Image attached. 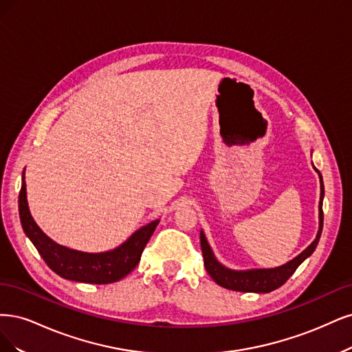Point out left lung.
Segmentation results:
<instances>
[{"label":"left lung","mask_w":352,"mask_h":352,"mask_svg":"<svg viewBox=\"0 0 352 352\" xmlns=\"http://www.w3.org/2000/svg\"><path fill=\"white\" fill-rule=\"evenodd\" d=\"M314 171L319 174L320 179V201H319V231L314 238V241L302 250L297 257H294L285 265L278 266V267H270V269H247V270H235L223 266L219 260L214 257L212 247L209 245L206 235L203 231H200V245H201V253L203 258H205V267L210 278L218 283V285L232 289V291H240V292H270L288 280V278L297 270V267L304 262L305 258L310 257L313 252L316 250L317 244H319L322 228H323V197H324V186L322 174L317 171V168L313 165Z\"/></svg>","instance_id":"8db88e82"}]
</instances>
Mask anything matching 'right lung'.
I'll return each instance as SVG.
<instances>
[{
  "instance_id": "obj_1",
  "label": "right lung",
  "mask_w": 352,
  "mask_h": 352,
  "mask_svg": "<svg viewBox=\"0 0 352 352\" xmlns=\"http://www.w3.org/2000/svg\"><path fill=\"white\" fill-rule=\"evenodd\" d=\"M26 169V168H25ZM19 214L23 231L29 240L36 247L42 258L56 275L64 279L85 283H112L127 276L138 266L143 248L155 232L160 219L152 221L134 231L126 241L108 252L87 253L74 250L55 243L45 234L35 219L32 218L28 195L25 171L21 175V188L19 195Z\"/></svg>"
}]
</instances>
